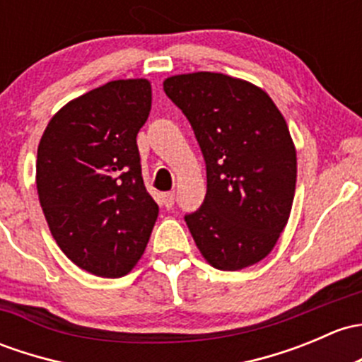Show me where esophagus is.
I'll return each instance as SVG.
<instances>
[{
  "label": "esophagus",
  "mask_w": 362,
  "mask_h": 362,
  "mask_svg": "<svg viewBox=\"0 0 362 362\" xmlns=\"http://www.w3.org/2000/svg\"><path fill=\"white\" fill-rule=\"evenodd\" d=\"M163 204H165L166 208H170L173 206V203H175V192L173 191H170V192H163Z\"/></svg>",
  "instance_id": "1"
}]
</instances>
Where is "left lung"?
Masks as SVG:
<instances>
[{
	"instance_id": "left-lung-1",
	"label": "left lung",
	"mask_w": 362,
	"mask_h": 362,
	"mask_svg": "<svg viewBox=\"0 0 362 362\" xmlns=\"http://www.w3.org/2000/svg\"><path fill=\"white\" fill-rule=\"evenodd\" d=\"M168 98L185 114L206 163V196L185 215L201 255L241 271L271 253L290 218L296 151L272 98L220 72L171 76Z\"/></svg>"
}]
</instances>
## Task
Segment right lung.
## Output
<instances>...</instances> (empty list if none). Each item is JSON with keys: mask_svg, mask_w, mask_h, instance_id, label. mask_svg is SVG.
Wrapping results in <instances>:
<instances>
[{"mask_svg": "<svg viewBox=\"0 0 362 362\" xmlns=\"http://www.w3.org/2000/svg\"><path fill=\"white\" fill-rule=\"evenodd\" d=\"M151 102L147 79L105 83L64 105L37 146L36 187L53 239L95 276L130 272L158 218L136 147Z\"/></svg>", "mask_w": 362, "mask_h": 362, "instance_id": "add662e5", "label": "right lung"}]
</instances>
